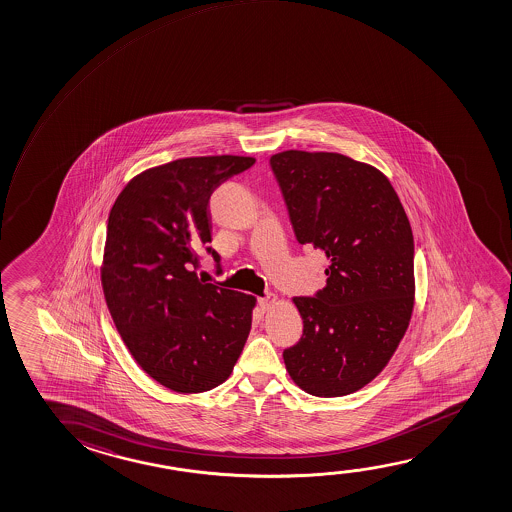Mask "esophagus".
I'll list each match as a JSON object with an SVG mask.
<instances>
[{
	"mask_svg": "<svg viewBox=\"0 0 512 512\" xmlns=\"http://www.w3.org/2000/svg\"><path fill=\"white\" fill-rule=\"evenodd\" d=\"M276 303V296H266V297H260V308H262V312H267L273 304Z\"/></svg>",
	"mask_w": 512,
	"mask_h": 512,
	"instance_id": "34e87169",
	"label": "esophagus"
}]
</instances>
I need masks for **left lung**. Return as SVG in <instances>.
I'll list each match as a JSON object with an SVG mask.
<instances>
[{"mask_svg": "<svg viewBox=\"0 0 512 512\" xmlns=\"http://www.w3.org/2000/svg\"><path fill=\"white\" fill-rule=\"evenodd\" d=\"M297 241L326 253V287L294 297L303 336L290 378L320 398L356 393L386 368L415 303L414 236L398 193L370 163L331 151L271 156Z\"/></svg>", "mask_w": 512, "mask_h": 512, "instance_id": "left-lung-1", "label": "left lung"}]
</instances>
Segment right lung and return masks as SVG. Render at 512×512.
Returning a JSON list of instances; mask_svg holds the SVG:
<instances>
[{
	"instance_id": "right-lung-1",
	"label": "right lung",
	"mask_w": 512,
	"mask_h": 512,
	"mask_svg": "<svg viewBox=\"0 0 512 512\" xmlns=\"http://www.w3.org/2000/svg\"><path fill=\"white\" fill-rule=\"evenodd\" d=\"M253 163L215 155L151 167L128 181L109 213L105 303L135 363L176 393L225 382L252 329L257 297L206 283L195 269L211 243V193Z\"/></svg>"
}]
</instances>
